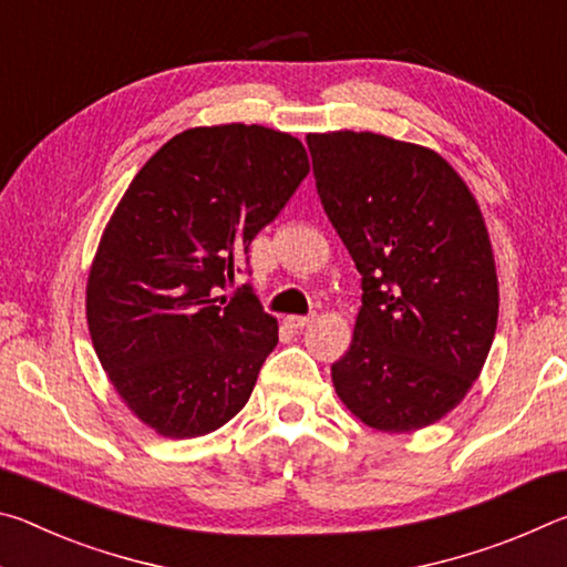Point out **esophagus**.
<instances>
[{"instance_id":"obj_1","label":"esophagus","mask_w":567,"mask_h":567,"mask_svg":"<svg viewBox=\"0 0 567 567\" xmlns=\"http://www.w3.org/2000/svg\"><path fill=\"white\" fill-rule=\"evenodd\" d=\"M312 320L310 318H302V315H290V318H285V324L290 330H302V328H307V324H310Z\"/></svg>"}]
</instances>
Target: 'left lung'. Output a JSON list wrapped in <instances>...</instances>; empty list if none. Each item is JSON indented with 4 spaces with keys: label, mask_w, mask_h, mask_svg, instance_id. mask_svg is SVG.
<instances>
[{
    "label": "left lung",
    "mask_w": 567,
    "mask_h": 567,
    "mask_svg": "<svg viewBox=\"0 0 567 567\" xmlns=\"http://www.w3.org/2000/svg\"><path fill=\"white\" fill-rule=\"evenodd\" d=\"M332 227L362 275V307L332 385L380 433L455 410L497 330V272L473 192L435 150L378 132H310Z\"/></svg>",
    "instance_id": "1"
}]
</instances>
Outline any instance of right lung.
<instances>
[{
  "label": "right lung",
  "instance_id": "obj_1",
  "mask_svg": "<svg viewBox=\"0 0 567 567\" xmlns=\"http://www.w3.org/2000/svg\"><path fill=\"white\" fill-rule=\"evenodd\" d=\"M307 172L287 132L192 127L114 207L87 275V328L114 392L157 435L215 433L247 405L280 328L249 290L227 300L217 287Z\"/></svg>",
  "mask_w": 567,
  "mask_h": 567
}]
</instances>
